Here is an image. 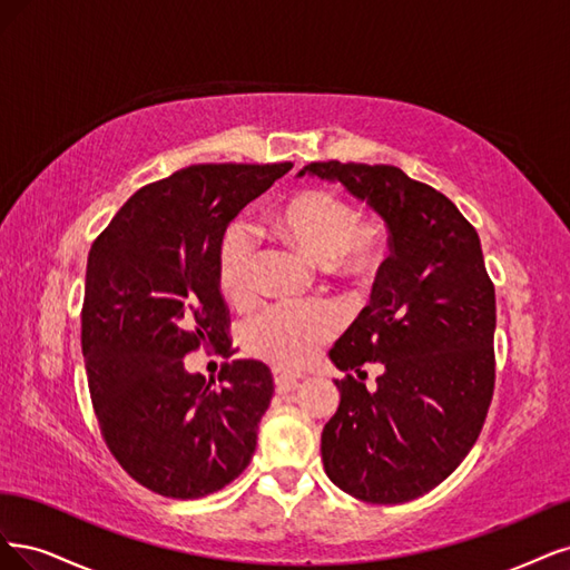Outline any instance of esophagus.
<instances>
[{
    "mask_svg": "<svg viewBox=\"0 0 570 570\" xmlns=\"http://www.w3.org/2000/svg\"><path fill=\"white\" fill-rule=\"evenodd\" d=\"M272 374H274V385H277V391H279V393L296 391V389H298V381H301V376H296V374H286V372H282V370H274Z\"/></svg>",
    "mask_w": 570,
    "mask_h": 570,
    "instance_id": "obj_1",
    "label": "esophagus"
}]
</instances>
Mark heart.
<instances>
[{
	"label": "heart",
	"mask_w": 570,
	"mask_h": 570,
	"mask_svg": "<svg viewBox=\"0 0 570 570\" xmlns=\"http://www.w3.org/2000/svg\"><path fill=\"white\" fill-rule=\"evenodd\" d=\"M269 232L341 279H364L381 261V234L360 223L347 200L326 189H303L284 198L267 217ZM253 244L244 229H229L217 248V284L232 305L253 293ZM338 320L324 305L265 307L244 328L248 353L282 370H298L336 334Z\"/></svg>",
	"instance_id": "b5f03b06"
}]
</instances>
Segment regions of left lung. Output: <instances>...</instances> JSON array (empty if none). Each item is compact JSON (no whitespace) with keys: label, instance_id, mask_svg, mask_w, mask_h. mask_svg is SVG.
<instances>
[{"label":"left lung","instance_id":"8db88e82","mask_svg":"<svg viewBox=\"0 0 570 570\" xmlns=\"http://www.w3.org/2000/svg\"><path fill=\"white\" fill-rule=\"evenodd\" d=\"M341 181L389 227L391 255L372 303L334 343L347 374L322 431V462L343 492L400 504L443 483L469 454L494 391V286L481 238L448 196L395 165L309 163L298 173Z\"/></svg>","mask_w":570,"mask_h":570}]
</instances>
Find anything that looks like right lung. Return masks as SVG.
I'll list each match as a JSON object with an SVG mask.
<instances>
[{"mask_svg": "<svg viewBox=\"0 0 570 570\" xmlns=\"http://www.w3.org/2000/svg\"><path fill=\"white\" fill-rule=\"evenodd\" d=\"M291 163L189 165L141 187L91 244L82 355L108 450L163 498L198 500L229 485L258 443L274 393L258 360H234L219 385L189 374L196 347L229 353L217 248L232 219Z\"/></svg>", "mask_w": 570, "mask_h": 570, "instance_id": "right-lung-1", "label": "right lung"}]
</instances>
